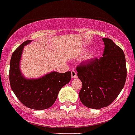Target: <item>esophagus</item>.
Returning a JSON list of instances; mask_svg holds the SVG:
<instances>
[{"label": "esophagus", "instance_id": "esophagus-1", "mask_svg": "<svg viewBox=\"0 0 135 135\" xmlns=\"http://www.w3.org/2000/svg\"><path fill=\"white\" fill-rule=\"evenodd\" d=\"M71 74V77H72V78H77L78 76H77V73H76V71L72 70Z\"/></svg>", "mask_w": 135, "mask_h": 135}]
</instances>
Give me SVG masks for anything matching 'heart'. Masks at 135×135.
Returning <instances> with one entry per match:
<instances>
[{"instance_id":"b5f03b06","label":"heart","mask_w":135,"mask_h":135,"mask_svg":"<svg viewBox=\"0 0 135 135\" xmlns=\"http://www.w3.org/2000/svg\"><path fill=\"white\" fill-rule=\"evenodd\" d=\"M95 56V53L94 52H91V53H89L88 54L86 55L85 57V59H92L93 57H94Z\"/></svg>"}]
</instances>
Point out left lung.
Wrapping results in <instances>:
<instances>
[{
	"mask_svg": "<svg viewBox=\"0 0 135 135\" xmlns=\"http://www.w3.org/2000/svg\"><path fill=\"white\" fill-rule=\"evenodd\" d=\"M104 51L100 59L82 61L76 68L82 82L79 96L86 107L99 109L109 106L122 90L127 79L123 50L110 39L103 38Z\"/></svg>",
	"mask_w": 135,
	"mask_h": 135,
	"instance_id": "1",
	"label": "left lung"
}]
</instances>
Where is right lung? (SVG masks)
<instances>
[{"mask_svg":"<svg viewBox=\"0 0 135 135\" xmlns=\"http://www.w3.org/2000/svg\"><path fill=\"white\" fill-rule=\"evenodd\" d=\"M30 42H23L13 53L10 62V84L25 106L34 110L47 109L55 102L60 89L70 82L71 71L64 74L53 71L39 79L25 78L20 71L19 62L24 46Z\"/></svg>","mask_w":135,"mask_h":135,"instance_id":"1","label":"right lung"}]
</instances>
